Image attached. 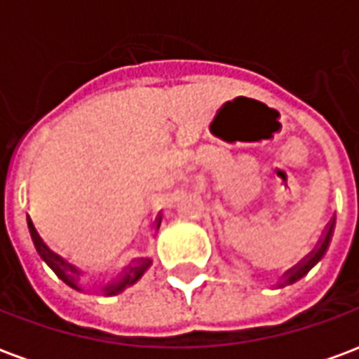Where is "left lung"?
Wrapping results in <instances>:
<instances>
[{
    "label": "left lung",
    "mask_w": 359,
    "mask_h": 359,
    "mask_svg": "<svg viewBox=\"0 0 359 359\" xmlns=\"http://www.w3.org/2000/svg\"><path fill=\"white\" fill-rule=\"evenodd\" d=\"M332 226H334V219H332L331 223L327 225V229H325L323 233V238L319 241V244H317V248L309 254L306 259H302L300 264L296 265L294 269H290L288 273L285 275V278H283V283H280V286H286V285H292V283H296V280H300L306 273H308L313 265L323 257V254L327 252V248H329V242H331V236H332Z\"/></svg>",
    "instance_id": "8db88e82"
}]
</instances>
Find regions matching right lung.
<instances>
[{"mask_svg":"<svg viewBox=\"0 0 359 359\" xmlns=\"http://www.w3.org/2000/svg\"><path fill=\"white\" fill-rule=\"evenodd\" d=\"M30 233H32V241H34V246L36 250H38V254L42 256L43 262L50 265L51 269L55 271V275H57L63 283H67V285L71 286V288H74V290H82L81 271L76 269L73 264H69L65 257H61L59 254H55V252L48 246V242L43 241L42 234L38 233V229H36L32 223H30ZM149 265H151L149 259H138L136 264L130 265V267L123 273V277L118 278V280H113L111 285L103 286V294H105V296H113V294L123 292L126 286L134 285V283L146 273V269H148Z\"/></svg>","mask_w":359,"mask_h":359,"instance_id":"1","label":"right lung"}]
</instances>
